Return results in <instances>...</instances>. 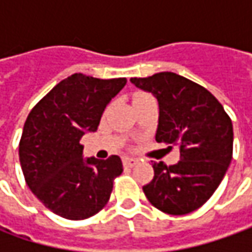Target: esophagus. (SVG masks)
Segmentation results:
<instances>
[{
    "instance_id": "obj_1",
    "label": "esophagus",
    "mask_w": 252,
    "mask_h": 252,
    "mask_svg": "<svg viewBox=\"0 0 252 252\" xmlns=\"http://www.w3.org/2000/svg\"><path fill=\"white\" fill-rule=\"evenodd\" d=\"M137 162H139V160L137 158H133V157H125L123 158V165L125 167H134Z\"/></svg>"
}]
</instances>
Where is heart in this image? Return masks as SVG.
<instances>
[{
	"label": "heart",
	"mask_w": 252,
	"mask_h": 252,
	"mask_svg": "<svg viewBox=\"0 0 252 252\" xmlns=\"http://www.w3.org/2000/svg\"><path fill=\"white\" fill-rule=\"evenodd\" d=\"M150 95H147V94H137L136 96H134V101H137V99H143V98H149Z\"/></svg>",
	"instance_id": "obj_1"
}]
</instances>
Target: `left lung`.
<instances>
[{"label": "left lung", "mask_w": 252, "mask_h": 252, "mask_svg": "<svg viewBox=\"0 0 252 252\" xmlns=\"http://www.w3.org/2000/svg\"><path fill=\"white\" fill-rule=\"evenodd\" d=\"M160 106L157 143L177 146L174 165L153 161L154 178L143 187L150 203L168 215H187L215 193L233 157V123L221 103L202 85L175 73L130 78Z\"/></svg>", "instance_id": "8db88e82"}]
</instances>
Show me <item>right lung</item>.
Here are the masks:
<instances>
[{
  "mask_svg": "<svg viewBox=\"0 0 252 252\" xmlns=\"http://www.w3.org/2000/svg\"><path fill=\"white\" fill-rule=\"evenodd\" d=\"M126 78L101 80L81 73L60 81L33 106L19 141V161L33 195L68 220L96 215L111 198L122 160L83 158L81 137L95 131L106 105Z\"/></svg>",
  "mask_w": 252,
  "mask_h": 252,
  "instance_id": "obj_1",
  "label": "right lung"
}]
</instances>
